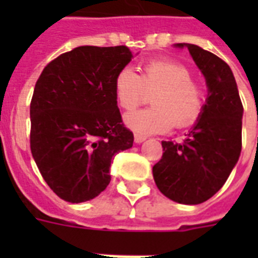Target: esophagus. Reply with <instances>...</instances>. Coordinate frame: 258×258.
<instances>
[{"label":"esophagus","mask_w":258,"mask_h":258,"mask_svg":"<svg viewBox=\"0 0 258 258\" xmlns=\"http://www.w3.org/2000/svg\"><path fill=\"white\" fill-rule=\"evenodd\" d=\"M145 140H146V137H144V135H141V134H135L134 135L135 144H141V142H144Z\"/></svg>","instance_id":"esophagus-1"}]
</instances>
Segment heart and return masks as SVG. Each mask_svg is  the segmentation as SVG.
Listing matches in <instances>:
<instances>
[{"instance_id": "heart-1", "label": "heart", "mask_w": 258, "mask_h": 258, "mask_svg": "<svg viewBox=\"0 0 258 258\" xmlns=\"http://www.w3.org/2000/svg\"><path fill=\"white\" fill-rule=\"evenodd\" d=\"M152 94L153 106L125 117L130 128L141 134L166 133L175 125L186 128L202 116L206 103L203 87L192 79L185 64L171 59H153L144 66L142 74L123 68L114 79V95L118 106L133 112Z\"/></svg>"}]
</instances>
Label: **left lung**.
Masks as SVG:
<instances>
[{"label":"left lung","instance_id":"obj_1","mask_svg":"<svg viewBox=\"0 0 258 258\" xmlns=\"http://www.w3.org/2000/svg\"><path fill=\"white\" fill-rule=\"evenodd\" d=\"M188 48L207 84L200 118L184 142L162 141L163 156L153 166L157 188L168 199L199 205L221 189L242 151L243 106L232 70L222 59L194 44Z\"/></svg>","mask_w":258,"mask_h":258}]
</instances>
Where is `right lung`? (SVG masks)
<instances>
[{"label": "right lung", "mask_w": 258, "mask_h": 258, "mask_svg": "<svg viewBox=\"0 0 258 258\" xmlns=\"http://www.w3.org/2000/svg\"><path fill=\"white\" fill-rule=\"evenodd\" d=\"M133 53L118 47H77L44 68L30 103V149L48 186L81 203L110 182V164L130 149L114 95V79Z\"/></svg>", "instance_id": "obj_1"}]
</instances>
